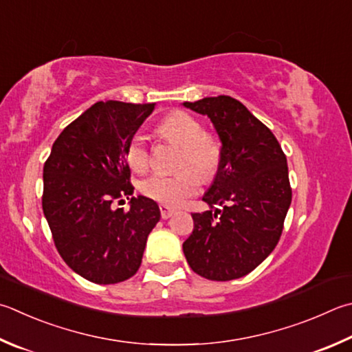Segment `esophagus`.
<instances>
[{
    "label": "esophagus",
    "mask_w": 352,
    "mask_h": 352,
    "mask_svg": "<svg viewBox=\"0 0 352 352\" xmlns=\"http://www.w3.org/2000/svg\"><path fill=\"white\" fill-rule=\"evenodd\" d=\"M175 209L166 206V204H160V214H162V219H169V217L174 215Z\"/></svg>",
    "instance_id": "esophagus-1"
}]
</instances>
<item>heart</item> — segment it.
<instances>
[{"label":"heart","mask_w":352,"mask_h":352,"mask_svg":"<svg viewBox=\"0 0 352 352\" xmlns=\"http://www.w3.org/2000/svg\"><path fill=\"white\" fill-rule=\"evenodd\" d=\"M162 133L166 140L182 146L178 157V168H184L175 174H154L140 183L142 194L152 200L178 206L186 198L200 189L201 177H212L220 163V144L203 131L200 121L183 111L169 113L162 121ZM126 162L129 168L142 174L151 164L148 138L143 132H135L126 144ZM196 169L194 170L193 168Z\"/></svg>","instance_id":"heart-1"}]
</instances>
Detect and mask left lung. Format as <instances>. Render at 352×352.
I'll return each instance as SVG.
<instances>
[{
	"label": "left lung",
	"mask_w": 352,
	"mask_h": 352,
	"mask_svg": "<svg viewBox=\"0 0 352 352\" xmlns=\"http://www.w3.org/2000/svg\"><path fill=\"white\" fill-rule=\"evenodd\" d=\"M183 106L208 115L221 142L219 169L203 195L210 209L192 214L184 257L208 280L240 278L274 251L282 235L292 200L286 155L274 133L239 100L219 95Z\"/></svg>",
	"instance_id": "left-lung-1"
}]
</instances>
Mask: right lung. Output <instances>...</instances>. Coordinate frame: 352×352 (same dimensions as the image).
<instances>
[{
  "label": "right lung",
  "mask_w": 352,
  "mask_h": 352,
  "mask_svg": "<svg viewBox=\"0 0 352 352\" xmlns=\"http://www.w3.org/2000/svg\"><path fill=\"white\" fill-rule=\"evenodd\" d=\"M155 103L98 101L65 127L43 169V212L63 260L98 285L135 276L158 204L133 194L126 144ZM126 196L129 211L111 203ZM121 201V200H120Z\"/></svg>",
  "instance_id": "right-lung-1"
}]
</instances>
